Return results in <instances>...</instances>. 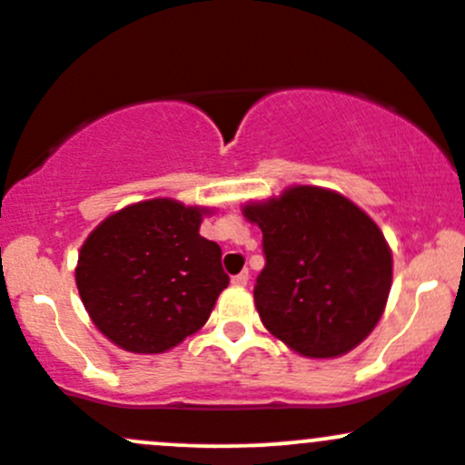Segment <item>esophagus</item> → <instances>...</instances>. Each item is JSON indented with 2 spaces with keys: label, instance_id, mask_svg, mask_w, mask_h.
Returning <instances> with one entry per match:
<instances>
[{
  "label": "esophagus",
  "instance_id": "1",
  "mask_svg": "<svg viewBox=\"0 0 465 465\" xmlns=\"http://www.w3.org/2000/svg\"><path fill=\"white\" fill-rule=\"evenodd\" d=\"M248 283V271H242L239 274H234L232 277V286L237 288H243Z\"/></svg>",
  "mask_w": 465,
  "mask_h": 465
}]
</instances>
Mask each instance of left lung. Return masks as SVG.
Returning a JSON list of instances; mask_svg holds the SVG:
<instances>
[{"mask_svg": "<svg viewBox=\"0 0 465 465\" xmlns=\"http://www.w3.org/2000/svg\"><path fill=\"white\" fill-rule=\"evenodd\" d=\"M263 232L254 283L263 326L303 357L328 359L363 341L386 308L392 254L377 223L343 194L292 186L243 206Z\"/></svg>", "mask_w": 465, "mask_h": 465, "instance_id": "left-lung-1", "label": "left lung"}]
</instances>
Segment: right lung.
<instances>
[{"label":"right lung","mask_w":465,"mask_h":465,"mask_svg":"<svg viewBox=\"0 0 465 465\" xmlns=\"http://www.w3.org/2000/svg\"><path fill=\"white\" fill-rule=\"evenodd\" d=\"M206 208L148 199L104 219L74 268L93 323L128 352L171 351L211 317L228 286L222 248L199 234Z\"/></svg>","instance_id":"obj_1"}]
</instances>
